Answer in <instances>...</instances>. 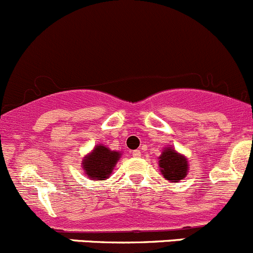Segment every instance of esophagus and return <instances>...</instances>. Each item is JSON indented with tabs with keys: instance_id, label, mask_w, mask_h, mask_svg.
I'll list each match as a JSON object with an SVG mask.
<instances>
[{
	"instance_id": "34e87169",
	"label": "esophagus",
	"mask_w": 253,
	"mask_h": 253,
	"mask_svg": "<svg viewBox=\"0 0 253 253\" xmlns=\"http://www.w3.org/2000/svg\"><path fill=\"white\" fill-rule=\"evenodd\" d=\"M132 155H133L134 158H139L142 155V153L139 152L138 149H136V150H133V152H132Z\"/></svg>"
}]
</instances>
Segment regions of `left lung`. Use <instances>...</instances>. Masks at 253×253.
<instances>
[{
    "label": "left lung",
    "instance_id": "left-lung-1",
    "mask_svg": "<svg viewBox=\"0 0 253 253\" xmlns=\"http://www.w3.org/2000/svg\"><path fill=\"white\" fill-rule=\"evenodd\" d=\"M159 167L162 168V174L167 180L171 182H177L182 180L187 174V160L185 157L177 154L174 149L164 150L160 155Z\"/></svg>",
    "mask_w": 253,
    "mask_h": 253
}]
</instances>
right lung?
<instances>
[{
	"instance_id": "add662e5",
	"label": "right lung",
	"mask_w": 253,
	"mask_h": 253,
	"mask_svg": "<svg viewBox=\"0 0 253 253\" xmlns=\"http://www.w3.org/2000/svg\"><path fill=\"white\" fill-rule=\"evenodd\" d=\"M120 158V153L111 152L104 145H96L93 153L83 160V168L88 177L105 180L111 174Z\"/></svg>"
}]
</instances>
